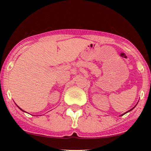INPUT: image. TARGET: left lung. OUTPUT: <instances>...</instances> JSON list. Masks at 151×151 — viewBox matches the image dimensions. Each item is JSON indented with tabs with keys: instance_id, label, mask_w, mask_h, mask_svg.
I'll return each instance as SVG.
<instances>
[{
	"instance_id": "1",
	"label": "left lung",
	"mask_w": 151,
	"mask_h": 151,
	"mask_svg": "<svg viewBox=\"0 0 151 151\" xmlns=\"http://www.w3.org/2000/svg\"><path fill=\"white\" fill-rule=\"evenodd\" d=\"M137 103H138V102H137ZM137 104H136V105H135V106L133 107V108H132L131 109H130V110H129V111H127V112H126V113H123V114H122V115H120V116H122V115H124V114H126V113H128V112H130V111H132V110H133V109L134 108H135V107L136 106H137Z\"/></svg>"
}]
</instances>
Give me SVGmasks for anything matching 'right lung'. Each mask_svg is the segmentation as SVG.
I'll return each instance as SVG.
<instances>
[{
    "label": "right lung",
    "instance_id": "add662e5",
    "mask_svg": "<svg viewBox=\"0 0 151 151\" xmlns=\"http://www.w3.org/2000/svg\"><path fill=\"white\" fill-rule=\"evenodd\" d=\"M16 106H18V105H16ZM18 108H19V109H20V110H21L22 111H23V112H25V111H23V110H22V109H20L19 106H18Z\"/></svg>",
    "mask_w": 151,
    "mask_h": 151
}]
</instances>
